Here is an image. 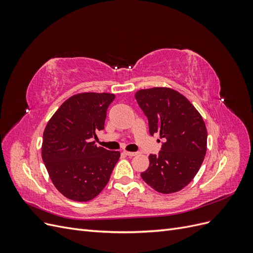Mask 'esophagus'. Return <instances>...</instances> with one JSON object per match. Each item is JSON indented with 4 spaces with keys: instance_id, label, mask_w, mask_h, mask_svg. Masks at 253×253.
<instances>
[{
    "instance_id": "obj_1",
    "label": "esophagus",
    "mask_w": 253,
    "mask_h": 253,
    "mask_svg": "<svg viewBox=\"0 0 253 253\" xmlns=\"http://www.w3.org/2000/svg\"><path fill=\"white\" fill-rule=\"evenodd\" d=\"M124 153L126 156H129V157H133V156H136L137 154H138L137 152H128V151H125Z\"/></svg>"
}]
</instances>
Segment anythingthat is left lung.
Here are the masks:
<instances>
[{
  "instance_id": "left-lung-1",
  "label": "left lung",
  "mask_w": 253,
  "mask_h": 253,
  "mask_svg": "<svg viewBox=\"0 0 253 253\" xmlns=\"http://www.w3.org/2000/svg\"><path fill=\"white\" fill-rule=\"evenodd\" d=\"M135 98L148 117L150 134L165 139L158 155L149 156L150 166L141 178L159 193L177 192L195 177L204 162L207 128L202 115L169 87L140 89Z\"/></svg>"
}]
</instances>
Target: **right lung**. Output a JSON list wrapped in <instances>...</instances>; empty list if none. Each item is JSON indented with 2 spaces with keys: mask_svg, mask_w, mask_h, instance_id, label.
<instances>
[{
  "mask_svg": "<svg viewBox=\"0 0 253 253\" xmlns=\"http://www.w3.org/2000/svg\"><path fill=\"white\" fill-rule=\"evenodd\" d=\"M114 99L109 93L74 95L45 126L42 159L53 186L68 200H93L110 180L120 152L97 147L93 138L104 128Z\"/></svg>",
  "mask_w": 253,
  "mask_h": 253,
  "instance_id": "1",
  "label": "right lung"
}]
</instances>
